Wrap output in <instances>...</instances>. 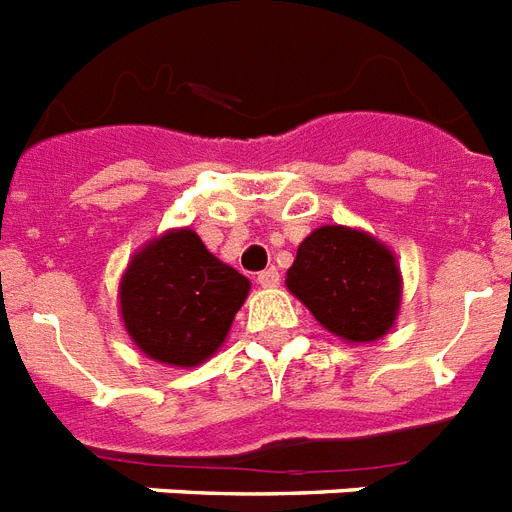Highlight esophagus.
Returning a JSON list of instances; mask_svg holds the SVG:
<instances>
[{"instance_id": "esophagus-1", "label": "esophagus", "mask_w": 512, "mask_h": 512, "mask_svg": "<svg viewBox=\"0 0 512 512\" xmlns=\"http://www.w3.org/2000/svg\"><path fill=\"white\" fill-rule=\"evenodd\" d=\"M256 282H259L261 287L280 285V272H277L274 266H269V269H264V272H259V277H256Z\"/></svg>"}]
</instances>
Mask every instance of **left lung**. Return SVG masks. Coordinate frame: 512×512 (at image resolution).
Here are the masks:
<instances>
[{
	"label": "left lung",
	"instance_id": "1",
	"mask_svg": "<svg viewBox=\"0 0 512 512\" xmlns=\"http://www.w3.org/2000/svg\"><path fill=\"white\" fill-rule=\"evenodd\" d=\"M287 290L332 335L374 342L398 319L403 277L395 253L369 232L324 225L298 246Z\"/></svg>",
	"mask_w": 512,
	"mask_h": 512
}]
</instances>
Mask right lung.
Segmentation results:
<instances>
[{
	"label": "right lung",
	"instance_id": "1",
	"mask_svg": "<svg viewBox=\"0 0 512 512\" xmlns=\"http://www.w3.org/2000/svg\"><path fill=\"white\" fill-rule=\"evenodd\" d=\"M248 290L251 282L185 227L164 232L130 259L120 314L141 353L188 369L217 353Z\"/></svg>",
	"mask_w": 512,
	"mask_h": 512
}]
</instances>
